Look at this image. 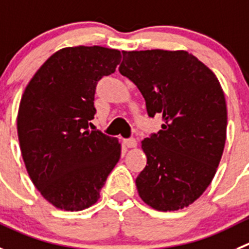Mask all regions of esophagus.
Here are the masks:
<instances>
[{
  "label": "esophagus",
  "mask_w": 249,
  "mask_h": 249,
  "mask_svg": "<svg viewBox=\"0 0 249 249\" xmlns=\"http://www.w3.org/2000/svg\"><path fill=\"white\" fill-rule=\"evenodd\" d=\"M124 143L127 146V147H136V145H138V142H136V140L134 138H130V139H125L124 140Z\"/></svg>",
  "instance_id": "esophagus-1"
}]
</instances>
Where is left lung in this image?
<instances>
[{
	"label": "left lung",
	"instance_id": "8db88e82",
	"mask_svg": "<svg viewBox=\"0 0 249 249\" xmlns=\"http://www.w3.org/2000/svg\"><path fill=\"white\" fill-rule=\"evenodd\" d=\"M119 72L136 85L162 129L141 141L147 164L140 198L159 211L189 206L213 180L226 141L227 109L219 80L188 51H123Z\"/></svg>",
	"mask_w": 249,
	"mask_h": 249
}]
</instances>
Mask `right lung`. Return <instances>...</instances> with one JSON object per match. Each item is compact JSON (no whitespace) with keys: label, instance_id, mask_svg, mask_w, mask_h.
I'll return each mask as SVG.
<instances>
[{"label":"right lung","instance_id":"obj_1","mask_svg":"<svg viewBox=\"0 0 249 249\" xmlns=\"http://www.w3.org/2000/svg\"><path fill=\"white\" fill-rule=\"evenodd\" d=\"M122 54L103 46L64 48L51 55L25 87L18 139L30 179L57 209L96 204L122 147L115 138L88 130L98 81L115 72Z\"/></svg>","mask_w":249,"mask_h":249}]
</instances>
